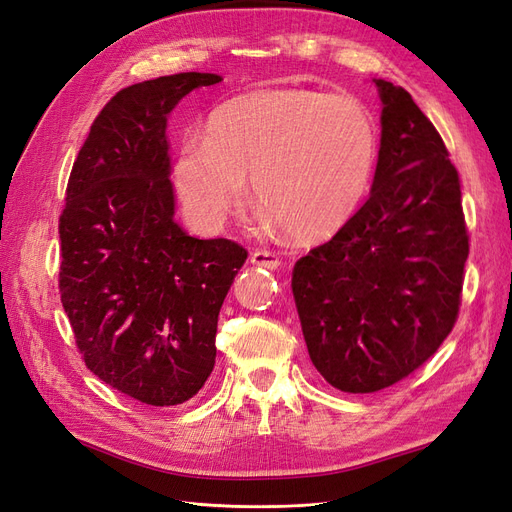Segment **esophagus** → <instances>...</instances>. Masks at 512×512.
<instances>
[{"label":"esophagus","instance_id":"34e87169","mask_svg":"<svg viewBox=\"0 0 512 512\" xmlns=\"http://www.w3.org/2000/svg\"><path fill=\"white\" fill-rule=\"evenodd\" d=\"M251 263L259 268H268V270H276L280 266L278 255L270 253V251H255L251 253Z\"/></svg>","mask_w":512,"mask_h":512}]
</instances>
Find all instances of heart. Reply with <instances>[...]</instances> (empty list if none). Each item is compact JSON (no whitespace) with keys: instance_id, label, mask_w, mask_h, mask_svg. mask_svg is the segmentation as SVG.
<instances>
[{"instance_id":"1","label":"heart","mask_w":512,"mask_h":512,"mask_svg":"<svg viewBox=\"0 0 512 512\" xmlns=\"http://www.w3.org/2000/svg\"><path fill=\"white\" fill-rule=\"evenodd\" d=\"M376 142L370 110L353 97L255 91L214 110L206 140L189 136L176 146L172 183L195 223L219 229L249 176L263 225L319 242L338 234L364 200Z\"/></svg>"}]
</instances>
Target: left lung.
<instances>
[{
    "label": "left lung",
    "instance_id": "left-lung-1",
    "mask_svg": "<svg viewBox=\"0 0 512 512\" xmlns=\"http://www.w3.org/2000/svg\"><path fill=\"white\" fill-rule=\"evenodd\" d=\"M374 85L383 110L368 202L291 278L312 366L346 393L385 389L438 351L468 259L447 146L408 91Z\"/></svg>",
    "mask_w": 512,
    "mask_h": 512
}]
</instances>
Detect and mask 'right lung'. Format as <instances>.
Listing matches in <instances>:
<instances>
[{"label": "right lung", "instance_id": "add662e5", "mask_svg": "<svg viewBox=\"0 0 512 512\" xmlns=\"http://www.w3.org/2000/svg\"><path fill=\"white\" fill-rule=\"evenodd\" d=\"M219 74L183 72L119 91L91 125L70 174L61 304L87 368L142 404L176 406L204 387L217 321L246 261L240 244L174 221L168 119Z\"/></svg>", "mask_w": 512, "mask_h": 512}]
</instances>
